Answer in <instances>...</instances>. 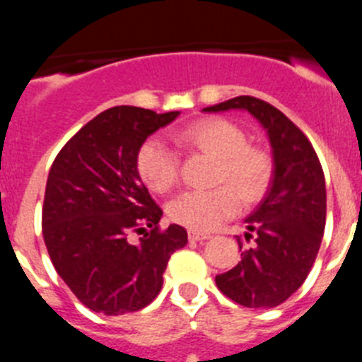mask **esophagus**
I'll return each instance as SVG.
<instances>
[{
    "label": "esophagus",
    "mask_w": 362,
    "mask_h": 362,
    "mask_svg": "<svg viewBox=\"0 0 362 362\" xmlns=\"http://www.w3.org/2000/svg\"><path fill=\"white\" fill-rule=\"evenodd\" d=\"M209 238H210L209 233L194 232V230H190V232H188V239H190V241H204V239H209Z\"/></svg>",
    "instance_id": "34e87169"
}]
</instances>
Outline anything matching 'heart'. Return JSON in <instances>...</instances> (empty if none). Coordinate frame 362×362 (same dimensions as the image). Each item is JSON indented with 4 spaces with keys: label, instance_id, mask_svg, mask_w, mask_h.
Here are the masks:
<instances>
[{
    "label": "heart",
    "instance_id": "1",
    "mask_svg": "<svg viewBox=\"0 0 362 362\" xmlns=\"http://www.w3.org/2000/svg\"><path fill=\"white\" fill-rule=\"evenodd\" d=\"M172 141L187 152H204L216 158L210 190H188L166 206L174 223L194 232H210L239 210L243 203H255L267 190L270 156L248 145L241 127L223 117H203L170 134ZM179 156L174 148L152 137L136 156L137 174L152 192L166 194L179 181ZM229 187H226V185Z\"/></svg>",
    "mask_w": 362,
    "mask_h": 362
}]
</instances>
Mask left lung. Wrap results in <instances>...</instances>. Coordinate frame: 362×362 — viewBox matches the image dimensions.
<instances>
[{
  "mask_svg": "<svg viewBox=\"0 0 362 362\" xmlns=\"http://www.w3.org/2000/svg\"><path fill=\"white\" fill-rule=\"evenodd\" d=\"M248 110L267 130L274 156V177L264 199L246 217V241L232 270L216 277L217 288L246 308H274L288 299L315 263L326 223L322 166L308 137L274 105L239 95L203 108ZM239 250L243 248L238 239Z\"/></svg>",
  "mask_w": 362,
  "mask_h": 362,
  "instance_id": "left-lung-1",
  "label": "left lung"
}]
</instances>
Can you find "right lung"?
<instances>
[{"instance_id":"add662e5","label":"right lung","mask_w":362,"mask_h":362,"mask_svg":"<svg viewBox=\"0 0 362 362\" xmlns=\"http://www.w3.org/2000/svg\"><path fill=\"white\" fill-rule=\"evenodd\" d=\"M177 114L108 108L74 134L50 166L45 245L59 277L94 312L121 315L150 305L170 255L188 243L183 226L159 228L163 210L136 168L146 137ZM132 231L144 233L139 243L128 241Z\"/></svg>"}]
</instances>
